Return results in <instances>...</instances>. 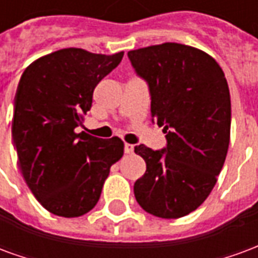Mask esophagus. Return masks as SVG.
<instances>
[{
	"mask_svg": "<svg viewBox=\"0 0 258 258\" xmlns=\"http://www.w3.org/2000/svg\"><path fill=\"white\" fill-rule=\"evenodd\" d=\"M133 151H134V145H131V144H125L124 145V152L125 153H131Z\"/></svg>",
	"mask_w": 258,
	"mask_h": 258,
	"instance_id": "34e87169",
	"label": "esophagus"
}]
</instances>
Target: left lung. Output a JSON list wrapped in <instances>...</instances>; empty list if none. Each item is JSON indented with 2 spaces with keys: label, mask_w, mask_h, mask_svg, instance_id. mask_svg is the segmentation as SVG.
<instances>
[{
  "label": "left lung",
  "mask_w": 258,
  "mask_h": 258,
  "mask_svg": "<svg viewBox=\"0 0 258 258\" xmlns=\"http://www.w3.org/2000/svg\"><path fill=\"white\" fill-rule=\"evenodd\" d=\"M128 59L149 87L152 121L167 140L159 151L135 146L146 163L134 184L135 199L152 216L184 217L207 199L227 157V79L210 55L177 42L130 51Z\"/></svg>",
  "instance_id": "1"
}]
</instances>
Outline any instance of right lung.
<instances>
[{"mask_svg":"<svg viewBox=\"0 0 258 258\" xmlns=\"http://www.w3.org/2000/svg\"><path fill=\"white\" fill-rule=\"evenodd\" d=\"M124 52L91 53L64 48L27 66L16 90L12 138L22 175L31 194L55 216L80 217L92 210L123 141L81 131L95 87L116 69Z\"/></svg>","mask_w":258,"mask_h":258,"instance_id":"right-lung-1","label":"right lung"}]
</instances>
